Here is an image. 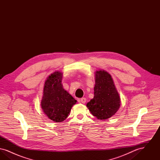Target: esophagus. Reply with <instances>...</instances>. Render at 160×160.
<instances>
[{"label": "esophagus", "mask_w": 160, "mask_h": 160, "mask_svg": "<svg viewBox=\"0 0 160 160\" xmlns=\"http://www.w3.org/2000/svg\"><path fill=\"white\" fill-rule=\"evenodd\" d=\"M79 102H82L83 104H84L86 102V99L85 98H81V99L79 100Z\"/></svg>", "instance_id": "obj_1"}]
</instances>
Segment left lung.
Here are the masks:
<instances>
[{"mask_svg": "<svg viewBox=\"0 0 160 160\" xmlns=\"http://www.w3.org/2000/svg\"><path fill=\"white\" fill-rule=\"evenodd\" d=\"M120 97L110 74L105 71L95 73L94 97L86 105L93 116L105 120L113 116L120 107Z\"/></svg>", "mask_w": 160, "mask_h": 160, "instance_id": "1", "label": "left lung"}]
</instances>
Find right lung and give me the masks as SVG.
<instances>
[{
  "instance_id": "right-lung-1",
  "label": "right lung",
  "mask_w": 160,
  "mask_h": 160,
  "mask_svg": "<svg viewBox=\"0 0 160 160\" xmlns=\"http://www.w3.org/2000/svg\"><path fill=\"white\" fill-rule=\"evenodd\" d=\"M62 79V74L59 71L54 72L48 77L44 84L43 97L41 102L44 113L56 122L65 120L72 107L77 102L63 88Z\"/></svg>"
}]
</instances>
